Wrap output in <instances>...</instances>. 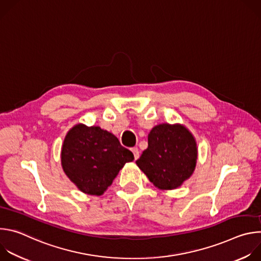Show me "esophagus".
<instances>
[{
    "instance_id": "34e87169",
    "label": "esophagus",
    "mask_w": 261,
    "mask_h": 261,
    "mask_svg": "<svg viewBox=\"0 0 261 261\" xmlns=\"http://www.w3.org/2000/svg\"><path fill=\"white\" fill-rule=\"evenodd\" d=\"M131 151H132V153H133V155H134V159L137 160V159L139 158V151H138V148H137V147H132Z\"/></svg>"
}]
</instances>
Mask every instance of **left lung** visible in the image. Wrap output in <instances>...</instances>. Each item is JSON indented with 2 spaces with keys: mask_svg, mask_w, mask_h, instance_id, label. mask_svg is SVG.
<instances>
[{
  "mask_svg": "<svg viewBox=\"0 0 261 261\" xmlns=\"http://www.w3.org/2000/svg\"><path fill=\"white\" fill-rule=\"evenodd\" d=\"M147 148L136 165L160 190L177 189L193 174L197 163V144L181 124L162 123L147 136Z\"/></svg>",
  "mask_w": 261,
  "mask_h": 261,
  "instance_id": "obj_1",
  "label": "left lung"
}]
</instances>
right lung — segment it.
<instances>
[{
    "instance_id": "1",
    "label": "right lung",
    "mask_w": 261,
    "mask_h": 261,
    "mask_svg": "<svg viewBox=\"0 0 261 261\" xmlns=\"http://www.w3.org/2000/svg\"><path fill=\"white\" fill-rule=\"evenodd\" d=\"M134 156L119 139L99 126L74 125L66 134L61 151L65 174L79 190L102 195L120 170Z\"/></svg>"
}]
</instances>
